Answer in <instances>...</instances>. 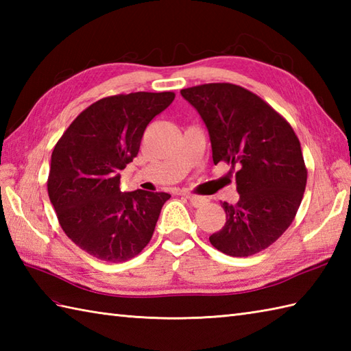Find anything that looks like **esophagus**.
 I'll use <instances>...</instances> for the list:
<instances>
[{"mask_svg":"<svg viewBox=\"0 0 351 351\" xmlns=\"http://www.w3.org/2000/svg\"><path fill=\"white\" fill-rule=\"evenodd\" d=\"M185 197H187L190 202H191V205L193 206H196V208H199V206H204L205 204H206V197H202V196H196V195H190V193H185L184 195Z\"/></svg>","mask_w":351,"mask_h":351,"instance_id":"1","label":"esophagus"}]
</instances>
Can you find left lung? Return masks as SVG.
<instances>
[{
	"instance_id": "8db88e82",
	"label": "left lung",
	"mask_w": 351,
	"mask_h": 351,
	"mask_svg": "<svg viewBox=\"0 0 351 351\" xmlns=\"http://www.w3.org/2000/svg\"><path fill=\"white\" fill-rule=\"evenodd\" d=\"M181 95L206 125L214 164L238 169L240 199L223 202L226 223L210 241L229 256L255 255L285 232L302 204L308 170L300 141L278 111L241 86L211 83Z\"/></svg>"
}]
</instances>
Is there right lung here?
Wrapping results in <instances>:
<instances>
[{
  "instance_id": "right-lung-1",
  "label": "right lung",
  "mask_w": 351,
  "mask_h": 351,
  "mask_svg": "<svg viewBox=\"0 0 351 351\" xmlns=\"http://www.w3.org/2000/svg\"><path fill=\"white\" fill-rule=\"evenodd\" d=\"M173 92H136L93 102L51 155L48 195L64 234L88 255L123 263L151 241L167 193L121 191L119 171L136 158L152 119Z\"/></svg>"
}]
</instances>
